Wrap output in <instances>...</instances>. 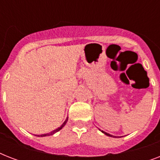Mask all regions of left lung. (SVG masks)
Returning a JSON list of instances; mask_svg holds the SVG:
<instances>
[{
  "label": "left lung",
  "mask_w": 160,
  "mask_h": 160,
  "mask_svg": "<svg viewBox=\"0 0 160 160\" xmlns=\"http://www.w3.org/2000/svg\"><path fill=\"white\" fill-rule=\"evenodd\" d=\"M102 132H103V133H104V134H106L107 136H110V137L113 136V135H111V134H108V133H106V132H104V131H102ZM113 137H114V136H113Z\"/></svg>",
  "instance_id": "1"
}]
</instances>
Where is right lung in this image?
<instances>
[{
    "mask_svg": "<svg viewBox=\"0 0 160 160\" xmlns=\"http://www.w3.org/2000/svg\"><path fill=\"white\" fill-rule=\"evenodd\" d=\"M67 120H68V118L66 119H65V121L64 122V123H63L62 124V125H61V126L60 127H59V128H57V129H55V130H53V131H51V133H49V134H41V135H36V136H41V137H44V136H48V135H52V134H55V133H56V132H58L59 131V130H60V129H62L63 127L65 126V124H66V122H67Z\"/></svg>",
    "mask_w": 160,
    "mask_h": 160,
    "instance_id": "1",
    "label": "right lung"
}]
</instances>
